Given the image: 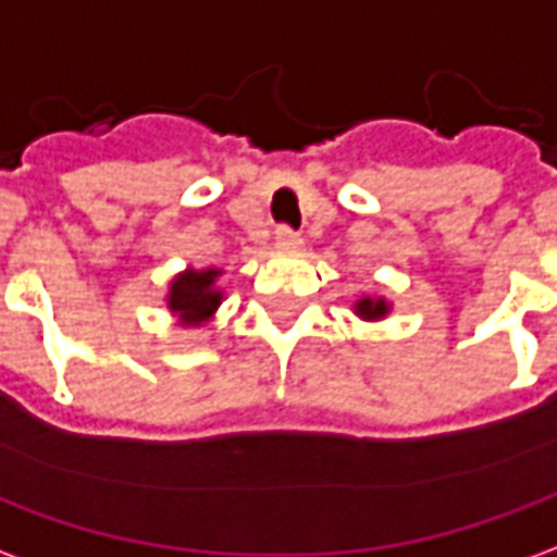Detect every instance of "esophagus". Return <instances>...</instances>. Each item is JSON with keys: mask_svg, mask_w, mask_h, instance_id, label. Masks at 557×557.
Masks as SVG:
<instances>
[{"mask_svg": "<svg viewBox=\"0 0 557 557\" xmlns=\"http://www.w3.org/2000/svg\"><path fill=\"white\" fill-rule=\"evenodd\" d=\"M301 232L289 230V226H280V230L274 232V244L283 247V250H295V247H301Z\"/></svg>", "mask_w": 557, "mask_h": 557, "instance_id": "obj_1", "label": "esophagus"}]
</instances>
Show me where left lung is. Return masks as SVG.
I'll return each instance as SVG.
<instances>
[{
  "mask_svg": "<svg viewBox=\"0 0 557 557\" xmlns=\"http://www.w3.org/2000/svg\"><path fill=\"white\" fill-rule=\"evenodd\" d=\"M355 313L367 319V322H375V319H385L391 313V304L385 298H361V301L355 304Z\"/></svg>",
  "mask_w": 557,
  "mask_h": 557,
  "instance_id": "obj_1",
  "label": "left lung"
}]
</instances>
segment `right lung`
<instances>
[{
  "label": "right lung",
  "instance_id": "obj_1",
  "mask_svg": "<svg viewBox=\"0 0 557 557\" xmlns=\"http://www.w3.org/2000/svg\"><path fill=\"white\" fill-rule=\"evenodd\" d=\"M220 268H187L170 283L166 307L182 319V325H206L214 310L223 301V292L218 289Z\"/></svg>",
  "mask_w": 557,
  "mask_h": 557
}]
</instances>
